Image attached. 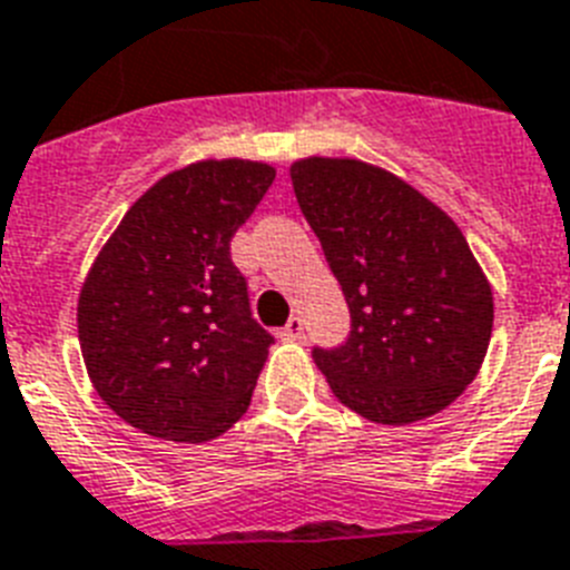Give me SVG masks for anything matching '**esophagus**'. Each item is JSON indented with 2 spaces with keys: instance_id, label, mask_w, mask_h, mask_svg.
Instances as JSON below:
<instances>
[{
  "instance_id": "esophagus-1",
  "label": "esophagus",
  "mask_w": 570,
  "mask_h": 570,
  "mask_svg": "<svg viewBox=\"0 0 570 570\" xmlns=\"http://www.w3.org/2000/svg\"><path fill=\"white\" fill-rule=\"evenodd\" d=\"M303 335H305L303 317H291L288 323H285V328H282V337H288V341H299Z\"/></svg>"
}]
</instances>
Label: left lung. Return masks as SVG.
I'll use <instances>...</instances> for the list:
<instances>
[{
	"label": "left lung",
	"instance_id": "obj_1",
	"mask_svg": "<svg viewBox=\"0 0 570 570\" xmlns=\"http://www.w3.org/2000/svg\"><path fill=\"white\" fill-rule=\"evenodd\" d=\"M291 183L350 305L346 341L312 352L332 393L381 425L443 411L492 335V291L458 224L358 159H303Z\"/></svg>",
	"mask_w": 570,
	"mask_h": 570
}]
</instances>
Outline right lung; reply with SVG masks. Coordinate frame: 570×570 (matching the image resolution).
Here are the masks:
<instances>
[{"mask_svg": "<svg viewBox=\"0 0 570 570\" xmlns=\"http://www.w3.org/2000/svg\"><path fill=\"white\" fill-rule=\"evenodd\" d=\"M274 168L206 159L145 191L83 282L78 337L98 396L142 434L206 443L242 420L274 335L229 242Z\"/></svg>", "mask_w": 570, "mask_h": 570, "instance_id": "right-lung-1", "label": "right lung"}]
</instances>
